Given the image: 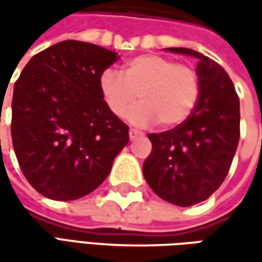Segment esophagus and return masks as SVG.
<instances>
[{"instance_id":"34e87169","label":"esophagus","mask_w":262,"mask_h":262,"mask_svg":"<svg viewBox=\"0 0 262 262\" xmlns=\"http://www.w3.org/2000/svg\"><path fill=\"white\" fill-rule=\"evenodd\" d=\"M140 134H141V133H140L138 129H133V128L129 129V138H131V140H136Z\"/></svg>"}]
</instances>
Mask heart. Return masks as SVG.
Here are the masks:
<instances>
[{
	"label": "heart",
	"instance_id": "b5f03b06",
	"mask_svg": "<svg viewBox=\"0 0 262 262\" xmlns=\"http://www.w3.org/2000/svg\"><path fill=\"white\" fill-rule=\"evenodd\" d=\"M99 90L107 109L124 116L138 100L128 119L136 125L159 121L162 126L182 124L192 114L200 83L192 67L167 56L147 54L126 61L122 76L107 68L99 77Z\"/></svg>",
	"mask_w": 262,
	"mask_h": 262
}]
</instances>
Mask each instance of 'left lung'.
<instances>
[{
  "label": "left lung",
  "mask_w": 262,
  "mask_h": 262,
  "mask_svg": "<svg viewBox=\"0 0 262 262\" xmlns=\"http://www.w3.org/2000/svg\"><path fill=\"white\" fill-rule=\"evenodd\" d=\"M166 51L198 59L200 96L182 124L148 134L151 153L143 173L162 200L189 207L207 200L229 173L241 136L239 97L230 77L216 61L188 48Z\"/></svg>",
  "instance_id": "left-lung-1"
}]
</instances>
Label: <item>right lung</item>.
I'll list each match as a JSON object with an SVG mask.
<instances>
[{"label":"right lung","instance_id":"add662e5","mask_svg":"<svg viewBox=\"0 0 262 262\" xmlns=\"http://www.w3.org/2000/svg\"><path fill=\"white\" fill-rule=\"evenodd\" d=\"M118 58L95 43L64 40L36 54L15 81L13 147L26 179L46 198L90 194L128 144V126L99 90V77Z\"/></svg>","mask_w":262,"mask_h":262}]
</instances>
